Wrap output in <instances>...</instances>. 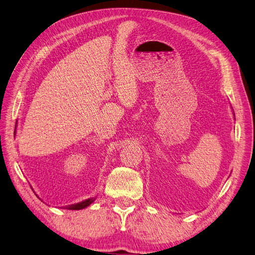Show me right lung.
I'll return each mask as SVG.
<instances>
[{"instance_id": "obj_1", "label": "right lung", "mask_w": 255, "mask_h": 255, "mask_svg": "<svg viewBox=\"0 0 255 255\" xmlns=\"http://www.w3.org/2000/svg\"><path fill=\"white\" fill-rule=\"evenodd\" d=\"M91 202H94V200L88 199V200H85V201H83L81 203L69 205V206H67V208H68V210H82V208L87 207L89 204H91Z\"/></svg>"}]
</instances>
